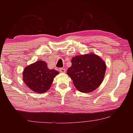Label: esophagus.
I'll return each mask as SVG.
<instances>
[{"label":"esophagus","instance_id":"obj_1","mask_svg":"<svg viewBox=\"0 0 133 133\" xmlns=\"http://www.w3.org/2000/svg\"><path fill=\"white\" fill-rule=\"evenodd\" d=\"M59 71L62 73H66V69H65V68H60V70H59Z\"/></svg>","mask_w":133,"mask_h":133}]
</instances>
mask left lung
<instances>
[{"instance_id": "1", "label": "left lung", "mask_w": 133, "mask_h": 133, "mask_svg": "<svg viewBox=\"0 0 133 133\" xmlns=\"http://www.w3.org/2000/svg\"><path fill=\"white\" fill-rule=\"evenodd\" d=\"M71 66L67 74L82 93H90L100 86L104 79L106 64L100 56L93 53L71 58Z\"/></svg>"}]
</instances>
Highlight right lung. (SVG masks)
<instances>
[{
    "mask_svg": "<svg viewBox=\"0 0 133 133\" xmlns=\"http://www.w3.org/2000/svg\"><path fill=\"white\" fill-rule=\"evenodd\" d=\"M58 73L55 69H49L46 62L39 60L24 68L23 80L32 91L37 93H43L50 89L54 78Z\"/></svg>",
    "mask_w": 133,
    "mask_h": 133,
    "instance_id": "right-lung-1",
    "label": "right lung"
}]
</instances>
